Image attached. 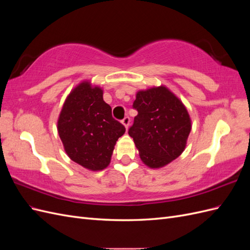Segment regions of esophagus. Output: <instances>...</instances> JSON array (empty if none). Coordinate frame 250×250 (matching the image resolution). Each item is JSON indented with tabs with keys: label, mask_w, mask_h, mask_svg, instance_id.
<instances>
[{
	"label": "esophagus",
	"mask_w": 250,
	"mask_h": 250,
	"mask_svg": "<svg viewBox=\"0 0 250 250\" xmlns=\"http://www.w3.org/2000/svg\"><path fill=\"white\" fill-rule=\"evenodd\" d=\"M129 123H130V118H129V117H125V118L122 120V124L125 126L126 129L128 128V126H129Z\"/></svg>",
	"instance_id": "1"
}]
</instances>
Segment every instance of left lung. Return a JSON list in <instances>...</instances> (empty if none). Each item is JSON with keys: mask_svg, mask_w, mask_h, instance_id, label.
<instances>
[{"mask_svg": "<svg viewBox=\"0 0 250 250\" xmlns=\"http://www.w3.org/2000/svg\"><path fill=\"white\" fill-rule=\"evenodd\" d=\"M132 106L138 116L128 134L144 164L152 169L162 168L184 152L191 119L175 95L166 86L140 90Z\"/></svg>", "mask_w": 250, "mask_h": 250, "instance_id": "1", "label": "left lung"}]
</instances>
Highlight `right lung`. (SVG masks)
<instances>
[{
  "label": "right lung",
  "mask_w": 250,
  "mask_h": 250,
  "mask_svg": "<svg viewBox=\"0 0 250 250\" xmlns=\"http://www.w3.org/2000/svg\"><path fill=\"white\" fill-rule=\"evenodd\" d=\"M58 134L71 160L92 171L110 163L113 148L125 127L111 116L103 90L83 81L66 97L57 122Z\"/></svg>",
  "instance_id": "right-lung-1"
}]
</instances>
